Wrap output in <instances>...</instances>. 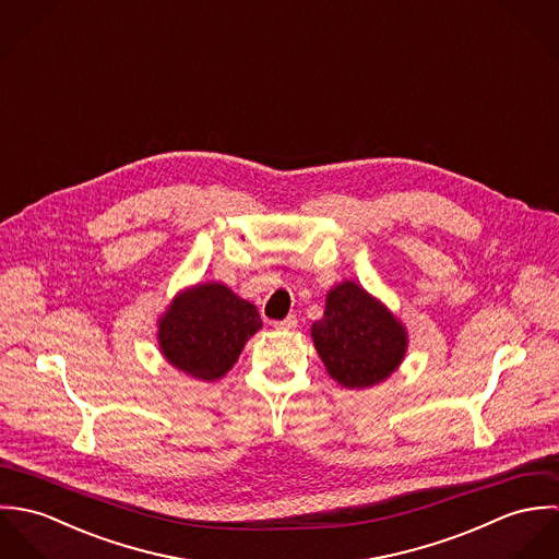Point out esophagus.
I'll use <instances>...</instances> for the list:
<instances>
[{"instance_id": "1", "label": "esophagus", "mask_w": 559, "mask_h": 559, "mask_svg": "<svg viewBox=\"0 0 559 559\" xmlns=\"http://www.w3.org/2000/svg\"><path fill=\"white\" fill-rule=\"evenodd\" d=\"M273 326L280 329V331H290V329L297 326V317H286L284 320H275Z\"/></svg>"}]
</instances>
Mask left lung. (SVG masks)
<instances>
[{
  "label": "left lung",
  "mask_w": 559,
  "mask_h": 559,
  "mask_svg": "<svg viewBox=\"0 0 559 559\" xmlns=\"http://www.w3.org/2000/svg\"><path fill=\"white\" fill-rule=\"evenodd\" d=\"M312 337L326 372L350 390L388 379L406 350L404 326L353 282L326 295L324 317L312 324Z\"/></svg>",
  "instance_id": "left-lung-1"
}]
</instances>
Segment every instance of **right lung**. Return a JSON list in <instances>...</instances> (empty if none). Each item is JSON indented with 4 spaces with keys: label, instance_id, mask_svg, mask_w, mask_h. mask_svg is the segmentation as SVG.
I'll use <instances>...</instances> for the list:
<instances>
[{
    "label": "right lung",
    "instance_id": "right-lung-1",
    "mask_svg": "<svg viewBox=\"0 0 559 559\" xmlns=\"http://www.w3.org/2000/svg\"><path fill=\"white\" fill-rule=\"evenodd\" d=\"M260 326L255 306L224 284H200L178 295L160 319V350L185 374L217 381Z\"/></svg>",
    "mask_w": 559,
    "mask_h": 559
}]
</instances>
